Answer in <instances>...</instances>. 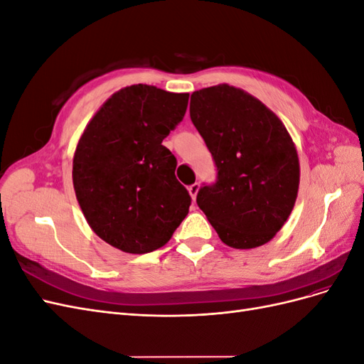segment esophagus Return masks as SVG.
<instances>
[{
	"instance_id": "esophagus-1",
	"label": "esophagus",
	"mask_w": 364,
	"mask_h": 364,
	"mask_svg": "<svg viewBox=\"0 0 364 364\" xmlns=\"http://www.w3.org/2000/svg\"><path fill=\"white\" fill-rule=\"evenodd\" d=\"M199 188H200V185L197 182L188 186V191H190V196L193 197V200H196V196H197V193H199Z\"/></svg>"
}]
</instances>
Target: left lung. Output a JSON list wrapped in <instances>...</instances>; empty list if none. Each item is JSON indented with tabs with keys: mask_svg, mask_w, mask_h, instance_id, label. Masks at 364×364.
Here are the masks:
<instances>
[{
	"mask_svg": "<svg viewBox=\"0 0 364 364\" xmlns=\"http://www.w3.org/2000/svg\"><path fill=\"white\" fill-rule=\"evenodd\" d=\"M190 117L217 167L197 193L220 240L266 245L287 222L299 190V158L282 121L258 98L226 83L191 94Z\"/></svg>",
	"mask_w": 364,
	"mask_h": 364,
	"instance_id": "obj_1",
	"label": "left lung"
}]
</instances>
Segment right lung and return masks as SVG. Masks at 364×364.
I'll return each instance as SVG.
<instances>
[{
	"mask_svg": "<svg viewBox=\"0 0 364 364\" xmlns=\"http://www.w3.org/2000/svg\"><path fill=\"white\" fill-rule=\"evenodd\" d=\"M190 94L132 85L98 109L73 159L75 197L94 232L127 253L153 252L188 214L191 197L176 179L178 161L162 146Z\"/></svg>",
	"mask_w": 364,
	"mask_h": 364,
	"instance_id": "1",
	"label": "right lung"
}]
</instances>
